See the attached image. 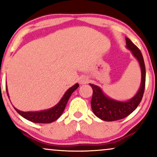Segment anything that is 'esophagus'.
<instances>
[{
    "mask_svg": "<svg viewBox=\"0 0 157 157\" xmlns=\"http://www.w3.org/2000/svg\"><path fill=\"white\" fill-rule=\"evenodd\" d=\"M87 81H88V80L86 78H82L80 80V83H86V82H87Z\"/></svg>",
    "mask_w": 157,
    "mask_h": 157,
    "instance_id": "34e87169",
    "label": "esophagus"
}]
</instances>
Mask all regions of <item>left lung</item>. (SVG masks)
I'll list each match as a JSON object with an SVG mask.
<instances>
[{
  "label": "left lung",
  "mask_w": 157,
  "mask_h": 157,
  "mask_svg": "<svg viewBox=\"0 0 157 157\" xmlns=\"http://www.w3.org/2000/svg\"><path fill=\"white\" fill-rule=\"evenodd\" d=\"M126 46L130 49L133 55L140 63L142 71V82L137 94L131 100L127 102H120L111 100L106 97L102 90L90 84L93 89V95L91 105L94 113L104 121H116L121 120L131 114L137 108L143 97L145 87V66L141 51L132 41L126 37Z\"/></svg>",
  "instance_id": "1"
}]
</instances>
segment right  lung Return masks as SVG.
<instances>
[{
	"instance_id": "right-lung-1",
	"label": "right lung",
	"mask_w": 157,
	"mask_h": 157,
	"mask_svg": "<svg viewBox=\"0 0 157 157\" xmlns=\"http://www.w3.org/2000/svg\"><path fill=\"white\" fill-rule=\"evenodd\" d=\"M78 87L79 84L76 83L72 87L68 89L67 91L65 93L63 97L60 100V101L59 102V103L56 105L55 107L46 110V111H38V112H23V111H19V110L15 109H15L23 117H24L25 119L32 122H35V123H51V122L57 120L61 116V114L63 112L65 108H66L68 99L71 97V94ZM6 89L7 95L9 97L6 86Z\"/></svg>"
}]
</instances>
